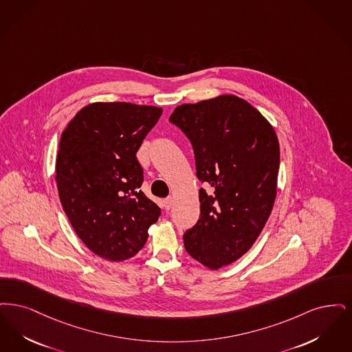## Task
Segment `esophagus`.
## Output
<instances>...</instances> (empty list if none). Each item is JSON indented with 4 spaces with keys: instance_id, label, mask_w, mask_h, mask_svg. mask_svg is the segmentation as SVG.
<instances>
[{
    "instance_id": "34e87169",
    "label": "esophagus",
    "mask_w": 352,
    "mask_h": 352,
    "mask_svg": "<svg viewBox=\"0 0 352 352\" xmlns=\"http://www.w3.org/2000/svg\"><path fill=\"white\" fill-rule=\"evenodd\" d=\"M173 197H167V199H164V206H166V209L169 210L172 206H173Z\"/></svg>"
}]
</instances>
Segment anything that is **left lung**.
<instances>
[{"instance_id": "1", "label": "left lung", "mask_w": 352, "mask_h": 352, "mask_svg": "<svg viewBox=\"0 0 352 352\" xmlns=\"http://www.w3.org/2000/svg\"><path fill=\"white\" fill-rule=\"evenodd\" d=\"M169 121L189 138L199 189V222L186 252L209 270L241 259L264 229L277 193L280 146L258 109L234 94L176 107Z\"/></svg>"}]
</instances>
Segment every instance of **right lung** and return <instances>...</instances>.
<instances>
[{
    "label": "right lung",
    "mask_w": 352,
    "mask_h": 352,
    "mask_svg": "<svg viewBox=\"0 0 352 352\" xmlns=\"http://www.w3.org/2000/svg\"><path fill=\"white\" fill-rule=\"evenodd\" d=\"M163 113L131 102H92L63 131L56 157L61 206L78 238L110 261L143 248L160 208L140 190L137 153Z\"/></svg>",
    "instance_id": "1"
}]
</instances>
